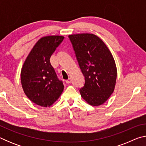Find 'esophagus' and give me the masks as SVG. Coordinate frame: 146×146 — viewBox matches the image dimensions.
<instances>
[{
  "mask_svg": "<svg viewBox=\"0 0 146 146\" xmlns=\"http://www.w3.org/2000/svg\"><path fill=\"white\" fill-rule=\"evenodd\" d=\"M66 83L67 84H70V83H71V78H68V80H66Z\"/></svg>",
  "mask_w": 146,
  "mask_h": 146,
  "instance_id": "esophagus-1",
  "label": "esophagus"
}]
</instances>
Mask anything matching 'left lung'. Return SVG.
<instances>
[{
    "label": "left lung",
    "instance_id": "8db88e82",
    "mask_svg": "<svg viewBox=\"0 0 146 146\" xmlns=\"http://www.w3.org/2000/svg\"><path fill=\"white\" fill-rule=\"evenodd\" d=\"M80 68L85 77L81 97L89 104H103L114 91L117 71L111 53L105 43L91 33L70 35Z\"/></svg>",
    "mask_w": 146,
    "mask_h": 146
}]
</instances>
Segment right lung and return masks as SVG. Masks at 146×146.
Masks as SVG:
<instances>
[{"mask_svg":"<svg viewBox=\"0 0 146 146\" xmlns=\"http://www.w3.org/2000/svg\"><path fill=\"white\" fill-rule=\"evenodd\" d=\"M64 38L59 35L42 37L24 61L21 73L22 87L36 105L49 107L62 93V81L58 78L49 59Z\"/></svg>","mask_w":146,"mask_h":146,"instance_id":"obj_1","label":"right lung"}]
</instances>
